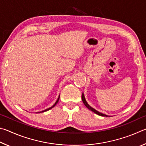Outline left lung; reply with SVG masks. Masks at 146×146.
Returning <instances> with one entry per match:
<instances>
[{"label": "left lung", "mask_w": 146, "mask_h": 146, "mask_svg": "<svg viewBox=\"0 0 146 146\" xmlns=\"http://www.w3.org/2000/svg\"><path fill=\"white\" fill-rule=\"evenodd\" d=\"M81 98H82V101H83L84 104H85L86 108H88V109L90 110H91L92 111H93L94 113H96V114L99 115H101V116H103V117H110V116H108V115H106V114H103V113H101V112L97 111L96 110L93 108L92 107H91L90 105H89L87 102H86V101L85 98V96H84L83 92V94H82V96H81Z\"/></svg>", "instance_id": "left-lung-1"}]
</instances>
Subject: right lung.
I'll use <instances>...</instances> for the list:
<instances>
[{
  "instance_id": "obj_1",
  "label": "right lung",
  "mask_w": 146,
  "mask_h": 146,
  "mask_svg": "<svg viewBox=\"0 0 146 146\" xmlns=\"http://www.w3.org/2000/svg\"><path fill=\"white\" fill-rule=\"evenodd\" d=\"M60 95H59V96H58V99L57 100H56V103L53 104V105L51 106V107H50V108H47V109H45V110H43V111H38V112H36V113H41V112H45V111H48V110H50V109H52L53 107H54L55 106H56V104L58 103V102L59 101V99H60Z\"/></svg>"
}]
</instances>
